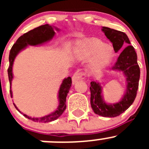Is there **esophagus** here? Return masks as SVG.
Returning <instances> with one entry per match:
<instances>
[{"label":"esophagus","mask_w":149,"mask_h":149,"mask_svg":"<svg viewBox=\"0 0 149 149\" xmlns=\"http://www.w3.org/2000/svg\"><path fill=\"white\" fill-rule=\"evenodd\" d=\"M85 78V73H84V72L80 71V70H78V71H76V73L73 74V76H72V82H73V84H75L77 81L82 80V79H84Z\"/></svg>","instance_id":"esophagus-1"}]
</instances>
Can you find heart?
I'll return each instance as SVG.
<instances>
[{"label":"heart","mask_w":149,"mask_h":149,"mask_svg":"<svg viewBox=\"0 0 149 149\" xmlns=\"http://www.w3.org/2000/svg\"><path fill=\"white\" fill-rule=\"evenodd\" d=\"M75 55L83 59L91 57L90 68L93 70H100L110 63L113 58L114 52L110 45L94 38L78 42Z\"/></svg>","instance_id":"heart-1"}]
</instances>
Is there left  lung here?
Segmentation results:
<instances>
[{
    "instance_id": "8db88e82",
    "label": "left lung",
    "mask_w": 149,
    "mask_h": 149,
    "mask_svg": "<svg viewBox=\"0 0 149 149\" xmlns=\"http://www.w3.org/2000/svg\"><path fill=\"white\" fill-rule=\"evenodd\" d=\"M102 30L112 43L115 52H120L124 45L128 46L119 55L118 61L112 68L113 70L123 71L126 76L127 88L123 99L118 103L107 104L102 95V86L97 82L91 81V106L94 113L102 117L114 118L124 112L133 103L137 94L140 79V68L137 62V54L125 33L103 26Z\"/></svg>"
}]
</instances>
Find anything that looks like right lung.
<instances>
[{
	"label": "right lung",
	"instance_id": "right-lung-1",
	"mask_svg": "<svg viewBox=\"0 0 149 149\" xmlns=\"http://www.w3.org/2000/svg\"><path fill=\"white\" fill-rule=\"evenodd\" d=\"M56 29L58 30V29ZM55 34V32L54 31L53 26L49 24H45L25 33L16 40V43L12 46L9 54V67L8 68V75L10 82V86H11V81L13 79L12 68H13V61H14V59L17 54L22 49L26 48L28 45H37L42 44V43L49 41L54 37ZM71 84L72 80L70 77H68L67 79H65L63 81V83L61 85L59 92H58V99H59L60 102L59 106H58L57 110H55V112L40 118H31V117L28 116L25 114H23L24 116L26 117L28 119L31 120L32 121L37 122V123H49V122L54 121L58 119L63 113L66 108V97L68 94L69 90L71 86ZM10 97H12V91L10 89ZM13 105L16 107V109L19 112H21L19 110V109L16 107L14 103H13Z\"/></svg>",
	"mask_w": 149,
	"mask_h": 149
}]
</instances>
